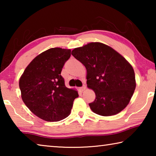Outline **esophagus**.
Here are the masks:
<instances>
[{
    "mask_svg": "<svg viewBox=\"0 0 156 156\" xmlns=\"http://www.w3.org/2000/svg\"><path fill=\"white\" fill-rule=\"evenodd\" d=\"M79 89H80L81 91H84L86 89V86L85 85H83V87H81L79 88Z\"/></svg>",
    "mask_w": 156,
    "mask_h": 156,
    "instance_id": "esophagus-1",
    "label": "esophagus"
}]
</instances>
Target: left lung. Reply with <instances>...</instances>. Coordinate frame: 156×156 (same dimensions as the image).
Returning a JSON list of instances; mask_svg holds the SVG:
<instances>
[{
  "instance_id": "1",
  "label": "left lung",
  "mask_w": 156,
  "mask_h": 156,
  "mask_svg": "<svg viewBox=\"0 0 156 156\" xmlns=\"http://www.w3.org/2000/svg\"><path fill=\"white\" fill-rule=\"evenodd\" d=\"M75 58L87 69V84L96 99L92 112L102 116L120 113L127 106L136 89L135 73L125 58L101 43H90L72 50Z\"/></svg>"
}]
</instances>
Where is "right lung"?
<instances>
[{"instance_id":"obj_1","label":"right lung","mask_w":156,"mask_h":156,"mask_svg":"<svg viewBox=\"0 0 156 156\" xmlns=\"http://www.w3.org/2000/svg\"><path fill=\"white\" fill-rule=\"evenodd\" d=\"M71 50L55 47L41 53L21 76L19 87L26 106L48 122H57L70 114L78 91L69 89L60 73Z\"/></svg>"}]
</instances>
